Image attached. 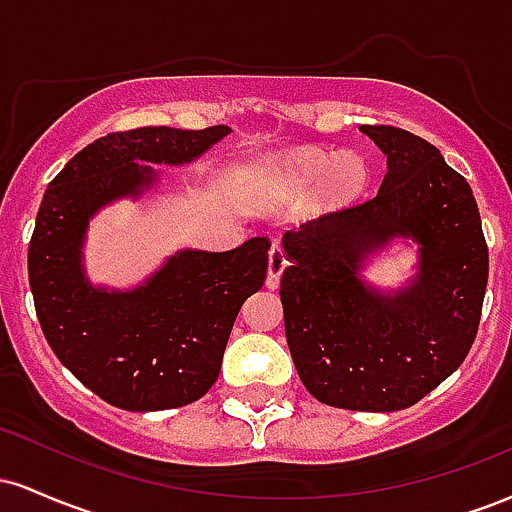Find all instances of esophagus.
Segmentation results:
<instances>
[{
    "instance_id": "esophagus-1",
    "label": "esophagus",
    "mask_w": 512,
    "mask_h": 512,
    "mask_svg": "<svg viewBox=\"0 0 512 512\" xmlns=\"http://www.w3.org/2000/svg\"><path fill=\"white\" fill-rule=\"evenodd\" d=\"M284 267H286L284 248L276 243V245H272V250H269V264H267V286L269 289H276V286H279V279H281V272H284Z\"/></svg>"
}]
</instances>
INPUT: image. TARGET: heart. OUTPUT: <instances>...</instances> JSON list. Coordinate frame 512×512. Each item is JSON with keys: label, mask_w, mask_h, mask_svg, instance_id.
<instances>
[{"label": "heart", "mask_w": 512, "mask_h": 512, "mask_svg": "<svg viewBox=\"0 0 512 512\" xmlns=\"http://www.w3.org/2000/svg\"><path fill=\"white\" fill-rule=\"evenodd\" d=\"M296 173H298V180L303 182H317L327 178L330 180V190L334 197L354 195V192H358L363 185H366V178H368L366 163H363V158L356 154H344L334 158V161L330 156H322V154L305 156L298 161Z\"/></svg>", "instance_id": "1"}]
</instances>
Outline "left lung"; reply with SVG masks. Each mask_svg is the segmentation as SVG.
Wrapping results in <instances>:
<instances>
[{"mask_svg":"<svg viewBox=\"0 0 512 512\" xmlns=\"http://www.w3.org/2000/svg\"><path fill=\"white\" fill-rule=\"evenodd\" d=\"M387 156L380 190L284 233L286 342L305 390L351 411L407 409L460 368L477 337L489 248L472 187L426 139L363 125ZM397 235L422 245L420 274L395 297L357 279Z\"/></svg>","mask_w":512,"mask_h":512,"instance_id":"left-lung-1","label":"left lung"}]
</instances>
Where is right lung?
<instances>
[{
	"instance_id": "right-lung-1",
	"label": "right lung",
	"mask_w": 512,
	"mask_h": 512,
	"mask_svg": "<svg viewBox=\"0 0 512 512\" xmlns=\"http://www.w3.org/2000/svg\"><path fill=\"white\" fill-rule=\"evenodd\" d=\"M231 132L137 127L81 149L45 190L28 243L35 315L55 356L113 407L161 411L216 383L240 305L267 279L269 238L236 250H185L144 286L93 289L81 272L88 219L156 180L149 163H187Z\"/></svg>"
}]
</instances>
